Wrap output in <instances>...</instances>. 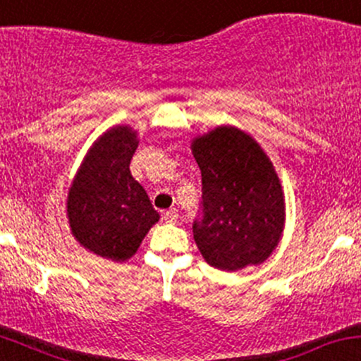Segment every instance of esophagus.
<instances>
[{
	"label": "esophagus",
	"mask_w": 361,
	"mask_h": 361,
	"mask_svg": "<svg viewBox=\"0 0 361 361\" xmlns=\"http://www.w3.org/2000/svg\"><path fill=\"white\" fill-rule=\"evenodd\" d=\"M161 218H164L167 224H176L177 218H179V213H177L176 208L172 209H167V212H164V214H161Z\"/></svg>",
	"instance_id": "1"
}]
</instances>
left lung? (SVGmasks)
<instances>
[{"mask_svg":"<svg viewBox=\"0 0 361 361\" xmlns=\"http://www.w3.org/2000/svg\"><path fill=\"white\" fill-rule=\"evenodd\" d=\"M192 155L202 179L192 233L204 261L224 271L261 264L285 225V200L273 164L252 137L232 126L196 137Z\"/></svg>","mask_w":361,"mask_h":361,"instance_id":"left-lung-1","label":"left lung"}]
</instances>
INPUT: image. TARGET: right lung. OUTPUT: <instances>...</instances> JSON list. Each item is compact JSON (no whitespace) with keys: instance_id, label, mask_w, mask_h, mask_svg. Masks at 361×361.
Segmentation results:
<instances>
[{"instance_id":"add662e5","label":"right lung","mask_w":361,"mask_h":361,"mask_svg":"<svg viewBox=\"0 0 361 361\" xmlns=\"http://www.w3.org/2000/svg\"><path fill=\"white\" fill-rule=\"evenodd\" d=\"M136 133L116 126L104 133L85 157L68 196L71 232L97 256L126 261L159 221L147 191L129 172Z\"/></svg>"}]
</instances>
